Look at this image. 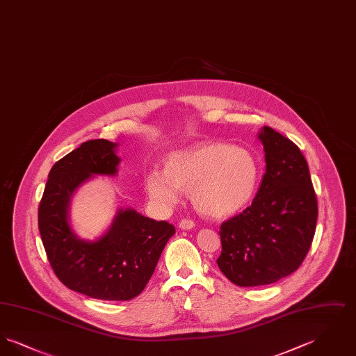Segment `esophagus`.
Masks as SVG:
<instances>
[{
	"instance_id": "esophagus-1",
	"label": "esophagus",
	"mask_w": 356,
	"mask_h": 356,
	"mask_svg": "<svg viewBox=\"0 0 356 356\" xmlns=\"http://www.w3.org/2000/svg\"><path fill=\"white\" fill-rule=\"evenodd\" d=\"M179 228L180 229H192V228H195V222L192 220H189V219H183V220L179 222Z\"/></svg>"
}]
</instances>
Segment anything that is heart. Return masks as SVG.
I'll return each instance as SVG.
<instances>
[{
    "label": "heart",
    "instance_id": "1",
    "mask_svg": "<svg viewBox=\"0 0 356 356\" xmlns=\"http://www.w3.org/2000/svg\"><path fill=\"white\" fill-rule=\"evenodd\" d=\"M259 177V160L251 149L207 141L170 153L164 172H148L145 191L161 209L179 203L181 191L189 192L200 213L219 219L235 215L252 200Z\"/></svg>",
    "mask_w": 356,
    "mask_h": 356
}]
</instances>
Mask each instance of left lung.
<instances>
[{"label": "left lung", "mask_w": 356, "mask_h": 356, "mask_svg": "<svg viewBox=\"0 0 356 356\" xmlns=\"http://www.w3.org/2000/svg\"><path fill=\"white\" fill-rule=\"evenodd\" d=\"M266 173L252 204L220 227V271L236 286L272 284L303 263L318 220L307 160L287 137L263 127Z\"/></svg>", "instance_id": "left-lung-1"}]
</instances>
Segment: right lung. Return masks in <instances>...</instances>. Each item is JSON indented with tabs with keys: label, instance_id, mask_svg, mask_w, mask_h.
Returning a JSON list of instances; mask_svg holds the SVG:
<instances>
[{
	"label": "right lung",
	"instance_id": "right-lung-1",
	"mask_svg": "<svg viewBox=\"0 0 356 356\" xmlns=\"http://www.w3.org/2000/svg\"><path fill=\"white\" fill-rule=\"evenodd\" d=\"M118 143L89 140L49 172L38 208V229L49 263L69 289L100 300H131L149 282L164 247L175 235L167 221L120 208L96 240L79 236L70 224L74 192L95 176H116Z\"/></svg>",
	"mask_w": 356,
	"mask_h": 356
}]
</instances>
